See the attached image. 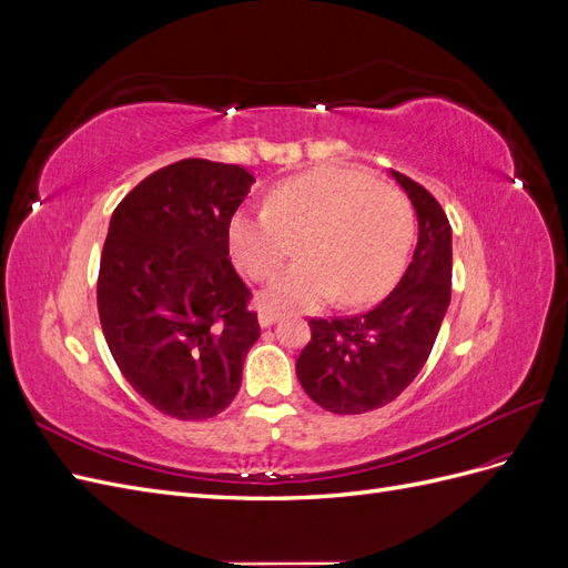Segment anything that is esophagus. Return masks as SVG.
Segmentation results:
<instances>
[{"instance_id":"1","label":"esophagus","mask_w":568,"mask_h":568,"mask_svg":"<svg viewBox=\"0 0 568 568\" xmlns=\"http://www.w3.org/2000/svg\"><path fill=\"white\" fill-rule=\"evenodd\" d=\"M257 320H261V326H270L280 320V313L272 311V307H261V313H257Z\"/></svg>"}]
</instances>
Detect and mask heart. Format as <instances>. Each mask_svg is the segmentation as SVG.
<instances>
[{
  "mask_svg": "<svg viewBox=\"0 0 568 568\" xmlns=\"http://www.w3.org/2000/svg\"><path fill=\"white\" fill-rule=\"evenodd\" d=\"M303 237L305 261L274 282L265 303L311 307L338 294L343 305L379 301L400 280L417 242L415 205L363 170L322 165L272 186L265 209L230 220V251L248 277L267 282Z\"/></svg>",
  "mask_w": 568,
  "mask_h": 568,
  "instance_id": "1",
  "label": "heart"
}]
</instances>
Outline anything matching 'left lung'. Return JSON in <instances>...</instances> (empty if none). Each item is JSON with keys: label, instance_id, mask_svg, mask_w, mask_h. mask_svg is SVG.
Returning <instances> with one entry per match:
<instances>
[{"label": "left lung", "instance_id": "1", "mask_svg": "<svg viewBox=\"0 0 568 568\" xmlns=\"http://www.w3.org/2000/svg\"><path fill=\"white\" fill-rule=\"evenodd\" d=\"M419 217L415 257L390 294L351 317H311L298 355L303 390L334 415L384 407L415 382L432 355L453 291V232L440 203L422 184L395 173Z\"/></svg>", "mask_w": 568, "mask_h": 568}]
</instances>
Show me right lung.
Here are the masks:
<instances>
[{"label": "right lung", "instance_id": "right-lung-1", "mask_svg": "<svg viewBox=\"0 0 568 568\" xmlns=\"http://www.w3.org/2000/svg\"><path fill=\"white\" fill-rule=\"evenodd\" d=\"M253 182L239 165L184 159L113 211L97 282L101 329L128 384L173 419L220 415L261 336L227 239Z\"/></svg>", "mask_w": 568, "mask_h": 568}]
</instances>
